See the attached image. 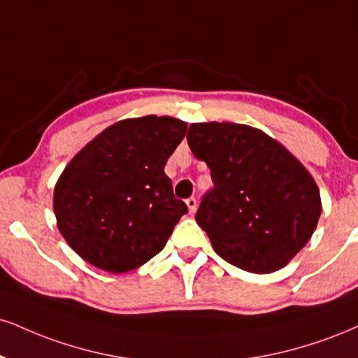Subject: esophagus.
Instances as JSON below:
<instances>
[{"label": "esophagus", "mask_w": 358, "mask_h": 358, "mask_svg": "<svg viewBox=\"0 0 358 358\" xmlns=\"http://www.w3.org/2000/svg\"><path fill=\"white\" fill-rule=\"evenodd\" d=\"M187 206H188V212L192 215L196 212V198H187Z\"/></svg>", "instance_id": "esophagus-1"}]
</instances>
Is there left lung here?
<instances>
[{"instance_id": "left-lung-1", "label": "left lung", "mask_w": 358, "mask_h": 358, "mask_svg": "<svg viewBox=\"0 0 358 358\" xmlns=\"http://www.w3.org/2000/svg\"><path fill=\"white\" fill-rule=\"evenodd\" d=\"M188 146L210 168L213 188L195 220L215 252L252 273L285 266L315 231L322 213L315 182L264 131L236 123H193Z\"/></svg>"}]
</instances>
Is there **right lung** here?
<instances>
[{
  "instance_id": "1",
  "label": "right lung",
  "mask_w": 358,
  "mask_h": 358,
  "mask_svg": "<svg viewBox=\"0 0 358 358\" xmlns=\"http://www.w3.org/2000/svg\"><path fill=\"white\" fill-rule=\"evenodd\" d=\"M187 123L170 116L123 120L90 141L55 187L58 228L83 260L124 273L160 253L188 212L165 165Z\"/></svg>"
}]
</instances>
